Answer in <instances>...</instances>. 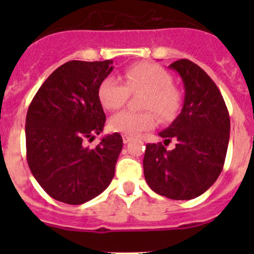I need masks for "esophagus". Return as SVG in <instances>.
Returning a JSON list of instances; mask_svg holds the SVG:
<instances>
[{
  "label": "esophagus",
  "mask_w": 254,
  "mask_h": 254,
  "mask_svg": "<svg viewBox=\"0 0 254 254\" xmlns=\"http://www.w3.org/2000/svg\"><path fill=\"white\" fill-rule=\"evenodd\" d=\"M132 140V136H130V135H123V142L124 143H127L129 141H131Z\"/></svg>",
  "instance_id": "obj_1"
}]
</instances>
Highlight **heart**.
<instances>
[{"label": "heart", "instance_id": "1", "mask_svg": "<svg viewBox=\"0 0 254 254\" xmlns=\"http://www.w3.org/2000/svg\"><path fill=\"white\" fill-rule=\"evenodd\" d=\"M122 83L114 76H107L98 87V98L107 111H118L129 97V92L145 91L141 107L143 112H122L109 119V129L115 132L135 135L152 129L157 117L163 122L175 119L182 106V94L175 84L172 75L162 66L153 63H139L124 71Z\"/></svg>", "mask_w": 254, "mask_h": 254}]
</instances>
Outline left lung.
I'll return each mask as SVG.
<instances>
[{"instance_id":"left-lung-1","label":"left lung","mask_w":254,"mask_h":254,"mask_svg":"<svg viewBox=\"0 0 254 254\" xmlns=\"http://www.w3.org/2000/svg\"><path fill=\"white\" fill-rule=\"evenodd\" d=\"M181 75L184 103L175 122L160 132L165 141L147 143L143 175L155 193L175 200L201 195L224 168L230 139V115L215 82L187 59L170 65ZM176 141L173 150L165 146Z\"/></svg>"}]
</instances>
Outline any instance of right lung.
<instances>
[{"mask_svg":"<svg viewBox=\"0 0 254 254\" xmlns=\"http://www.w3.org/2000/svg\"><path fill=\"white\" fill-rule=\"evenodd\" d=\"M112 60H72L56 68L38 89L25 119L27 161L33 176L55 200L78 205L111 184L120 134L86 146L106 124L98 87L112 72Z\"/></svg>","mask_w":254,"mask_h":254,"instance_id":"1","label":"right lung"}]
</instances>
